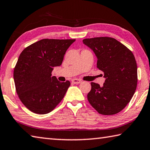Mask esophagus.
<instances>
[{"mask_svg": "<svg viewBox=\"0 0 150 150\" xmlns=\"http://www.w3.org/2000/svg\"><path fill=\"white\" fill-rule=\"evenodd\" d=\"M71 81L73 83H74V84H79V83H81L82 82V81L78 79H73Z\"/></svg>", "mask_w": 150, "mask_h": 150, "instance_id": "34e87169", "label": "esophagus"}]
</instances>
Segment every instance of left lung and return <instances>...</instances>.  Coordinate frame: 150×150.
Listing matches in <instances>:
<instances>
[{
	"label": "left lung",
	"instance_id": "1",
	"mask_svg": "<svg viewBox=\"0 0 150 150\" xmlns=\"http://www.w3.org/2000/svg\"><path fill=\"white\" fill-rule=\"evenodd\" d=\"M83 42L95 54L96 67L104 72L106 78L103 87L91 83L88 102L100 115H116L130 103L136 89L138 73L134 55L112 38H87Z\"/></svg>",
	"mask_w": 150,
	"mask_h": 150
}]
</instances>
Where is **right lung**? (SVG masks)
I'll use <instances>...</instances> for the list:
<instances>
[{"label":"right lung","mask_w":150,"mask_h":150,"mask_svg":"<svg viewBox=\"0 0 150 150\" xmlns=\"http://www.w3.org/2000/svg\"><path fill=\"white\" fill-rule=\"evenodd\" d=\"M73 40L43 39L22 51L14 69L18 96L26 107L39 115L52 111L71 85L52 77L54 68L62 65Z\"/></svg>","instance_id":"right-lung-1"}]
</instances>
